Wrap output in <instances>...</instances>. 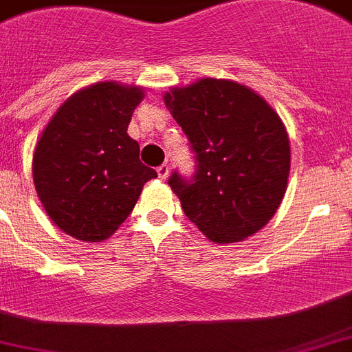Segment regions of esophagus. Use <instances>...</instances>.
<instances>
[{"instance_id":"1","label":"esophagus","mask_w":352,"mask_h":352,"mask_svg":"<svg viewBox=\"0 0 352 352\" xmlns=\"http://www.w3.org/2000/svg\"><path fill=\"white\" fill-rule=\"evenodd\" d=\"M168 173H170V166H168L166 162H164V164H161V166L157 168V175H159V179H166Z\"/></svg>"}]
</instances>
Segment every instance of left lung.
Returning <instances> with one entry per match:
<instances>
[{"label": "left lung", "mask_w": 352, "mask_h": 352, "mask_svg": "<svg viewBox=\"0 0 352 352\" xmlns=\"http://www.w3.org/2000/svg\"><path fill=\"white\" fill-rule=\"evenodd\" d=\"M195 153V173L168 184L184 214L217 243L258 232L274 217L290 173V141L274 109L245 85L202 78L164 94Z\"/></svg>", "instance_id": "obj_1"}]
</instances>
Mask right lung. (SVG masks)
Returning a JSON list of instances; mask_svg holds the SVG:
<instances>
[{"mask_svg":"<svg viewBox=\"0 0 352 352\" xmlns=\"http://www.w3.org/2000/svg\"><path fill=\"white\" fill-rule=\"evenodd\" d=\"M143 91L100 82L52 118L34 153V182L53 223L82 241H102L126 220L157 173L126 134Z\"/></svg>","mask_w":352,"mask_h":352,"instance_id":"add662e5","label":"right lung"}]
</instances>
